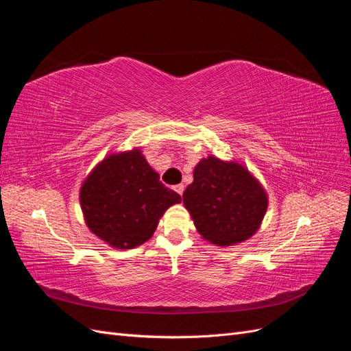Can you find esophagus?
<instances>
[{
	"instance_id": "esophagus-1",
	"label": "esophagus",
	"mask_w": 351,
	"mask_h": 351,
	"mask_svg": "<svg viewBox=\"0 0 351 351\" xmlns=\"http://www.w3.org/2000/svg\"><path fill=\"white\" fill-rule=\"evenodd\" d=\"M174 190H176V192H177L180 196H183V192H184V184H177V186L174 187Z\"/></svg>"
}]
</instances>
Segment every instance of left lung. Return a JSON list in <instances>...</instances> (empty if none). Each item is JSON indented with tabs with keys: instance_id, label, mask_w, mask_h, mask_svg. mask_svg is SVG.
I'll return each mask as SVG.
<instances>
[{
	"instance_id": "obj_1",
	"label": "left lung",
	"mask_w": 351,
	"mask_h": 351,
	"mask_svg": "<svg viewBox=\"0 0 351 351\" xmlns=\"http://www.w3.org/2000/svg\"><path fill=\"white\" fill-rule=\"evenodd\" d=\"M183 202L202 237L218 246L252 237L268 206L267 193L246 168L215 156L196 165Z\"/></svg>"
}]
</instances>
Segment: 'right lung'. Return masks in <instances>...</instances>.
I'll use <instances>...</instances> for the list:
<instances>
[{
	"label": "right lung",
	"mask_w": 351,
	"mask_h": 351,
	"mask_svg": "<svg viewBox=\"0 0 351 351\" xmlns=\"http://www.w3.org/2000/svg\"><path fill=\"white\" fill-rule=\"evenodd\" d=\"M182 196L159 182L139 149L111 155L80 190V205L93 234L117 249L149 240L167 208Z\"/></svg>",
	"instance_id": "obj_1"
}]
</instances>
